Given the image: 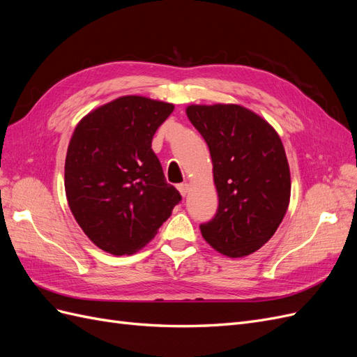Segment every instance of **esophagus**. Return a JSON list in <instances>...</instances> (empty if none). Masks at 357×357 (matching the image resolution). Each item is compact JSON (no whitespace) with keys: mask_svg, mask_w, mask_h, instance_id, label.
<instances>
[{"mask_svg":"<svg viewBox=\"0 0 357 357\" xmlns=\"http://www.w3.org/2000/svg\"><path fill=\"white\" fill-rule=\"evenodd\" d=\"M177 189L181 193V197H186L188 193H189V190H190V185H189V183H180V185L177 186Z\"/></svg>","mask_w":357,"mask_h":357,"instance_id":"1","label":"esophagus"}]
</instances>
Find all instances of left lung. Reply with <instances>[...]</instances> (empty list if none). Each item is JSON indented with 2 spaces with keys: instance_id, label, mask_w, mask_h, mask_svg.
<instances>
[{
  "instance_id": "1",
  "label": "left lung",
  "mask_w": 357,
  "mask_h": 357,
  "mask_svg": "<svg viewBox=\"0 0 357 357\" xmlns=\"http://www.w3.org/2000/svg\"><path fill=\"white\" fill-rule=\"evenodd\" d=\"M186 114L207 143L219 207L201 234L229 257L259 250L282 223L290 171L282 139L261 116L236 104L189 105Z\"/></svg>"
}]
</instances>
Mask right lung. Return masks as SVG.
<instances>
[{"label": "right lung", "mask_w": 357, "mask_h": 357, "mask_svg": "<svg viewBox=\"0 0 357 357\" xmlns=\"http://www.w3.org/2000/svg\"><path fill=\"white\" fill-rule=\"evenodd\" d=\"M169 102L121 96L86 114L66 159L70 210L88 238L116 256L132 255L156 235L181 201L152 150Z\"/></svg>", "instance_id": "right-lung-1"}]
</instances>
